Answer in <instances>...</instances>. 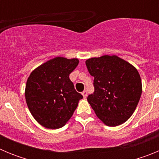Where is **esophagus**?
<instances>
[{
    "mask_svg": "<svg viewBox=\"0 0 159 159\" xmlns=\"http://www.w3.org/2000/svg\"><path fill=\"white\" fill-rule=\"evenodd\" d=\"M82 95L84 98H86V97L88 96V92H87V91H84V92H82Z\"/></svg>",
    "mask_w": 159,
    "mask_h": 159,
    "instance_id": "1",
    "label": "esophagus"
}]
</instances>
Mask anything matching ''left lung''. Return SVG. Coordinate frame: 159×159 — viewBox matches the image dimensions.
I'll return each mask as SVG.
<instances>
[{
  "label": "left lung",
  "mask_w": 159,
  "mask_h": 159,
  "mask_svg": "<svg viewBox=\"0 0 159 159\" xmlns=\"http://www.w3.org/2000/svg\"><path fill=\"white\" fill-rule=\"evenodd\" d=\"M86 65L94 76L93 94L88 101L104 124L116 127L132 116L142 94L139 73L117 56L88 59Z\"/></svg>",
  "instance_id": "1"
}]
</instances>
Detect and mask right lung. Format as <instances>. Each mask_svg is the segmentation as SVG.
Returning <instances> with one entry per match:
<instances>
[{"label": "right lung", "mask_w": 159, "mask_h": 159, "mask_svg": "<svg viewBox=\"0 0 159 159\" xmlns=\"http://www.w3.org/2000/svg\"><path fill=\"white\" fill-rule=\"evenodd\" d=\"M78 59L56 57L32 71L25 87V99L32 116L48 129L64 127L83 98L70 80Z\"/></svg>", "instance_id": "obj_1"}]
</instances>
